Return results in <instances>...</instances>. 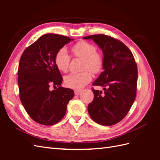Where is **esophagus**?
Listing matches in <instances>:
<instances>
[{"instance_id": "1", "label": "esophagus", "mask_w": 160, "mask_h": 160, "mask_svg": "<svg viewBox=\"0 0 160 160\" xmlns=\"http://www.w3.org/2000/svg\"><path fill=\"white\" fill-rule=\"evenodd\" d=\"M81 93V91H79V90H75V95H79Z\"/></svg>"}]
</instances>
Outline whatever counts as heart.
Returning <instances> with one entry per match:
<instances>
[{
	"mask_svg": "<svg viewBox=\"0 0 160 160\" xmlns=\"http://www.w3.org/2000/svg\"><path fill=\"white\" fill-rule=\"evenodd\" d=\"M72 55L83 58V69H89L94 73L99 72L103 69V58L97 47L92 43L85 41L77 42L71 47ZM71 56L65 48H61L56 53L55 63L59 70L66 72L69 69ZM92 79L91 72L85 71L81 72H72L65 77V85L74 89H80L88 84Z\"/></svg>",
	"mask_w": 160,
	"mask_h": 160,
	"instance_id": "heart-1",
	"label": "heart"
}]
</instances>
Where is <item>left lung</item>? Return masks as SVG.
I'll use <instances>...</instances> for the list:
<instances>
[{
	"mask_svg": "<svg viewBox=\"0 0 160 160\" xmlns=\"http://www.w3.org/2000/svg\"><path fill=\"white\" fill-rule=\"evenodd\" d=\"M93 39L102 50L103 71L93 83L103 87L104 93L92 89L93 101L88 112L94 122L113 125L128 114L136 96L138 67L132 52L122 42L105 35L83 37Z\"/></svg>",
	"mask_w": 160,
	"mask_h": 160,
	"instance_id": "1",
	"label": "left lung"
}]
</instances>
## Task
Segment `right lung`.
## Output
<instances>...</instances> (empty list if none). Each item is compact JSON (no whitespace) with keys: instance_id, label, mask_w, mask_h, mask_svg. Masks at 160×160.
Masks as SVG:
<instances>
[{"instance_id":"obj_1","label":"right lung","mask_w":160,"mask_h":160,"mask_svg":"<svg viewBox=\"0 0 160 160\" xmlns=\"http://www.w3.org/2000/svg\"><path fill=\"white\" fill-rule=\"evenodd\" d=\"M72 40L57 34H46L28 47L21 57L19 95L27 113L38 123L52 125L60 122L73 98V90L61 87L62 78L55 63L57 52ZM51 86L55 90L50 89Z\"/></svg>"}]
</instances>
